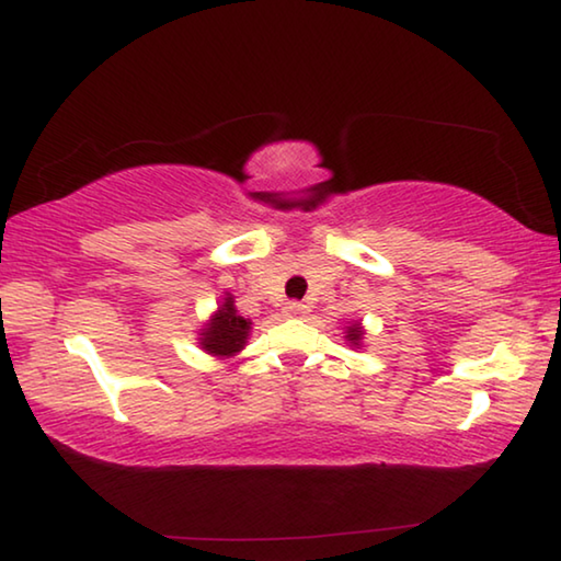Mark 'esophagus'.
Returning <instances> with one entry per match:
<instances>
[{"instance_id":"obj_1","label":"esophagus","mask_w":561,"mask_h":561,"mask_svg":"<svg viewBox=\"0 0 561 561\" xmlns=\"http://www.w3.org/2000/svg\"><path fill=\"white\" fill-rule=\"evenodd\" d=\"M309 312L307 305H301V301H289L287 307H284V314L287 317H295V319H301Z\"/></svg>"}]
</instances>
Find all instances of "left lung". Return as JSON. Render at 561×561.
Masks as SVG:
<instances>
[{"mask_svg":"<svg viewBox=\"0 0 561 561\" xmlns=\"http://www.w3.org/2000/svg\"><path fill=\"white\" fill-rule=\"evenodd\" d=\"M344 340L350 342V346H362V340H364V329H362V324L359 322H354V324H350L346 327V332H344Z\"/></svg>","mask_w":561,"mask_h":561,"instance_id":"obj_1","label":"left lung"}]
</instances>
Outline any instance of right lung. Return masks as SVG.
I'll return each mask as SVG.
<instances>
[{
	"instance_id": "right-lung-1",
	"label": "right lung",
	"mask_w": 561,
	"mask_h": 561,
	"mask_svg": "<svg viewBox=\"0 0 561 561\" xmlns=\"http://www.w3.org/2000/svg\"><path fill=\"white\" fill-rule=\"evenodd\" d=\"M249 329H252V322L237 314L234 297L227 295L217 314L199 332V344L204 352L215 354V357H234L237 352L244 350Z\"/></svg>"
}]
</instances>
